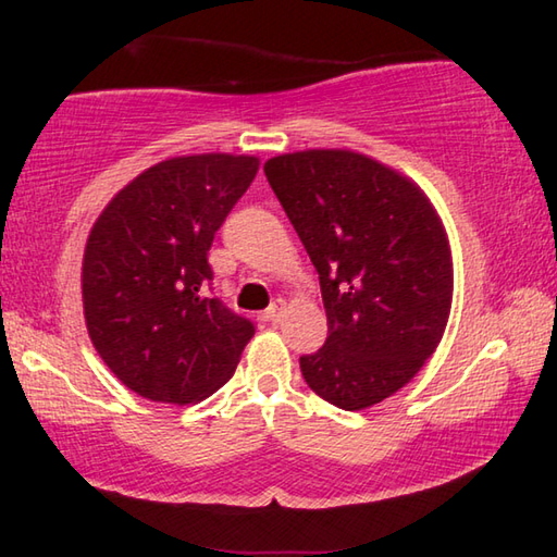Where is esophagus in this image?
I'll return each mask as SVG.
<instances>
[{
	"label": "esophagus",
	"instance_id": "esophagus-1",
	"mask_svg": "<svg viewBox=\"0 0 557 557\" xmlns=\"http://www.w3.org/2000/svg\"><path fill=\"white\" fill-rule=\"evenodd\" d=\"M282 317H285V301H282V299L272 301L265 312H262V319H265V322H272V324H277Z\"/></svg>",
	"mask_w": 557,
	"mask_h": 557
}]
</instances>
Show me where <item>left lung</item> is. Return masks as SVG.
I'll return each mask as SVG.
<instances>
[{
    "label": "left lung",
    "mask_w": 557,
    "mask_h": 557,
    "mask_svg": "<svg viewBox=\"0 0 557 557\" xmlns=\"http://www.w3.org/2000/svg\"><path fill=\"white\" fill-rule=\"evenodd\" d=\"M265 176L319 272L329 336L299 369L319 398L363 410L435 354L451 307L447 233L410 178L348 149L268 159Z\"/></svg>",
    "instance_id": "obj_1"
}]
</instances>
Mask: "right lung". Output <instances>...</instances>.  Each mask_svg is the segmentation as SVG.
Listing matches in <instances>:
<instances>
[{
	"mask_svg": "<svg viewBox=\"0 0 557 557\" xmlns=\"http://www.w3.org/2000/svg\"><path fill=\"white\" fill-rule=\"evenodd\" d=\"M258 174L256 157L194 154L149 166L98 215L83 256L90 342L143 398L188 405L235 373L250 319L211 295L209 250Z\"/></svg>",
	"mask_w": 557,
	"mask_h": 557,
	"instance_id": "obj_1",
	"label": "right lung"
}]
</instances>
